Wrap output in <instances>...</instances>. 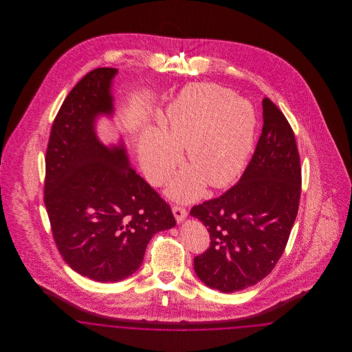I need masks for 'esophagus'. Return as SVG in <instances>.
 Returning a JSON list of instances; mask_svg holds the SVG:
<instances>
[{"label": "esophagus", "mask_w": 352, "mask_h": 352, "mask_svg": "<svg viewBox=\"0 0 352 352\" xmlns=\"http://www.w3.org/2000/svg\"><path fill=\"white\" fill-rule=\"evenodd\" d=\"M173 214H174V217H175L178 223L184 221V219L187 218V211L181 206H174L173 207Z\"/></svg>", "instance_id": "1"}]
</instances>
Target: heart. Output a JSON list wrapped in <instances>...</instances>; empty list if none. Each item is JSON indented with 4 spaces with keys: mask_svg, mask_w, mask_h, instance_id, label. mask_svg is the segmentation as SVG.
Returning <instances> with one entry per match:
<instances>
[{
    "mask_svg": "<svg viewBox=\"0 0 352 352\" xmlns=\"http://www.w3.org/2000/svg\"><path fill=\"white\" fill-rule=\"evenodd\" d=\"M251 102L215 84H192L171 101L158 118V131L141 134L137 151L144 174L161 184L177 168L181 151L190 168L170 184L175 201H192L204 184L214 188L232 182L251 154L256 131Z\"/></svg>",
    "mask_w": 352,
    "mask_h": 352,
    "instance_id": "b5f03b06",
    "label": "heart"
}]
</instances>
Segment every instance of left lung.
I'll return each mask as SVG.
<instances>
[{
    "label": "left lung",
    "mask_w": 352,
    "mask_h": 352,
    "mask_svg": "<svg viewBox=\"0 0 352 352\" xmlns=\"http://www.w3.org/2000/svg\"><path fill=\"white\" fill-rule=\"evenodd\" d=\"M263 133L240 181L190 215L210 232V247L194 258L211 289L234 293L267 277L284 253L298 212L301 164L284 113L265 98Z\"/></svg>",
    "instance_id": "left-lung-1"
}]
</instances>
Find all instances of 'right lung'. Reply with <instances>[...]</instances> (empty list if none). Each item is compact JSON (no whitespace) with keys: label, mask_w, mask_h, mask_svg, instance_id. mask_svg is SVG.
Here are the masks:
<instances>
[{"label":"right lung","mask_w":352,"mask_h":352,"mask_svg":"<svg viewBox=\"0 0 352 352\" xmlns=\"http://www.w3.org/2000/svg\"><path fill=\"white\" fill-rule=\"evenodd\" d=\"M118 68L88 72L63 101L46 151L45 206L55 244L84 277L118 283L141 267L151 237L175 226L166 201L131 168L122 140L96 132L115 112Z\"/></svg>","instance_id":"add662e5"}]
</instances>
